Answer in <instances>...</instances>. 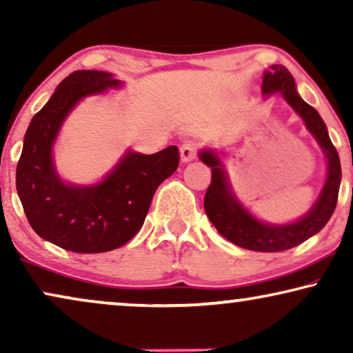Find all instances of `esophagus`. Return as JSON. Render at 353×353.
I'll return each instance as SVG.
<instances>
[{
    "label": "esophagus",
    "mask_w": 353,
    "mask_h": 353,
    "mask_svg": "<svg viewBox=\"0 0 353 353\" xmlns=\"http://www.w3.org/2000/svg\"><path fill=\"white\" fill-rule=\"evenodd\" d=\"M197 152H199V144L194 141H186L181 144L180 148V154H181V161L183 162H190L192 159L197 157Z\"/></svg>",
    "instance_id": "1"
}]
</instances>
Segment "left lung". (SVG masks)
Listing matches in <instances>:
<instances>
[{
    "label": "left lung",
    "mask_w": 353,
    "mask_h": 353,
    "mask_svg": "<svg viewBox=\"0 0 353 353\" xmlns=\"http://www.w3.org/2000/svg\"><path fill=\"white\" fill-rule=\"evenodd\" d=\"M262 90L265 94L279 91L291 104V108L301 115L308 132L320 143L327 159V178L320 199L312 207V210L296 223H262L236 201L234 194L230 190L220 159L214 152L204 151L201 152L202 162L212 168V180L205 191L204 209L216 231L233 244L243 249L255 250V252H281V250L296 248L303 241L312 238L331 219L337 204V196H339L341 161L339 154L327 134L325 122L320 114L299 96L296 81L286 67L272 65V70L265 72Z\"/></svg>",
    "instance_id": "obj_1"
}]
</instances>
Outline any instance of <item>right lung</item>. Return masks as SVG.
<instances>
[{
    "instance_id": "obj_1",
    "label": "right lung",
    "mask_w": 353,
    "mask_h": 353,
    "mask_svg": "<svg viewBox=\"0 0 353 353\" xmlns=\"http://www.w3.org/2000/svg\"><path fill=\"white\" fill-rule=\"evenodd\" d=\"M120 81L98 70L65 77L28 125L16 170V188L33 231L59 248L99 254L127 244L141 230L159 185L178 168L180 152L168 146L151 156L127 152L96 186L64 185L56 175L51 146L67 114L83 96Z\"/></svg>"
}]
</instances>
